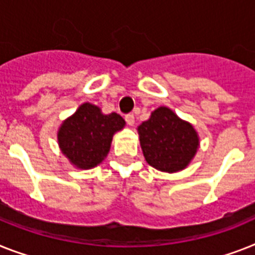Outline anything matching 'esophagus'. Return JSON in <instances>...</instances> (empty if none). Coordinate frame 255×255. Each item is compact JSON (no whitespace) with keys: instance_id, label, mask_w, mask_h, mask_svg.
I'll return each mask as SVG.
<instances>
[{"instance_id":"34e87169","label":"esophagus","mask_w":255,"mask_h":255,"mask_svg":"<svg viewBox=\"0 0 255 255\" xmlns=\"http://www.w3.org/2000/svg\"><path fill=\"white\" fill-rule=\"evenodd\" d=\"M125 120L129 126H134V124H135V119H134V116L132 115H126Z\"/></svg>"}]
</instances>
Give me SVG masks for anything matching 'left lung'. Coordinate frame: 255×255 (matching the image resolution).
<instances>
[{
	"instance_id": "8db88e82",
	"label": "left lung",
	"mask_w": 255,
	"mask_h": 255,
	"mask_svg": "<svg viewBox=\"0 0 255 255\" xmlns=\"http://www.w3.org/2000/svg\"><path fill=\"white\" fill-rule=\"evenodd\" d=\"M143 156L160 172L176 173L188 167L199 148V135L190 123L168 107H159L138 126Z\"/></svg>"
}]
</instances>
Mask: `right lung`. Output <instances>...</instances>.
<instances>
[{
	"mask_svg": "<svg viewBox=\"0 0 255 255\" xmlns=\"http://www.w3.org/2000/svg\"><path fill=\"white\" fill-rule=\"evenodd\" d=\"M125 125V120L116 112L104 115L98 105L83 103L62 121L57 140L61 152L73 167L91 169L107 157L113 135Z\"/></svg>",
	"mask_w": 255,
	"mask_h": 255,
	"instance_id": "right-lung-1",
	"label": "right lung"
}]
</instances>
